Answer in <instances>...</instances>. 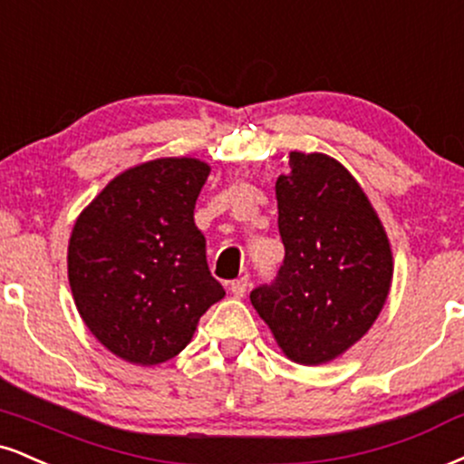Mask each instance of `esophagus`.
<instances>
[{"instance_id": "34e87169", "label": "esophagus", "mask_w": 464, "mask_h": 464, "mask_svg": "<svg viewBox=\"0 0 464 464\" xmlns=\"http://www.w3.org/2000/svg\"><path fill=\"white\" fill-rule=\"evenodd\" d=\"M228 289H231V294L236 295V298H242V295L246 294V289H248V278L246 276L236 278V281H231V285H228Z\"/></svg>"}]
</instances>
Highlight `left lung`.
Instances as JSON below:
<instances>
[{
    "mask_svg": "<svg viewBox=\"0 0 464 464\" xmlns=\"http://www.w3.org/2000/svg\"><path fill=\"white\" fill-rule=\"evenodd\" d=\"M276 179L285 259L250 292L287 359L322 365L372 328L393 278L387 233L356 179L324 153H289Z\"/></svg>",
    "mask_w": 464,
    "mask_h": 464,
    "instance_id": "1",
    "label": "left lung"
}]
</instances>
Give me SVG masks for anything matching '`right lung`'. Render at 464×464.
Listing matches in <instances>:
<instances>
[{"label":"right lung","mask_w":464,"mask_h":464,"mask_svg":"<svg viewBox=\"0 0 464 464\" xmlns=\"http://www.w3.org/2000/svg\"><path fill=\"white\" fill-rule=\"evenodd\" d=\"M209 166L161 158L111 179L69 242V283L83 324L110 353L160 365L189 343L225 295L208 266L194 205Z\"/></svg>","instance_id":"add662e5"}]
</instances>
